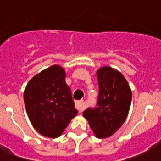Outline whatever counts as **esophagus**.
I'll return each instance as SVG.
<instances>
[{"instance_id":"1","label":"esophagus","mask_w":161,"mask_h":161,"mask_svg":"<svg viewBox=\"0 0 161 161\" xmlns=\"http://www.w3.org/2000/svg\"><path fill=\"white\" fill-rule=\"evenodd\" d=\"M75 105H76V108H77V109L78 110V111H82L83 109H84V107H85V106H84V101L76 102Z\"/></svg>"}]
</instances>
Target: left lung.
I'll return each instance as SVG.
<instances>
[{
	"label": "left lung",
	"instance_id": "8db88e82",
	"mask_svg": "<svg viewBox=\"0 0 161 161\" xmlns=\"http://www.w3.org/2000/svg\"><path fill=\"white\" fill-rule=\"evenodd\" d=\"M97 77L99 86L97 106L85 109L83 115L96 137L104 139L114 135L124 123L132 91L123 75L111 67L100 68Z\"/></svg>",
	"mask_w": 161,
	"mask_h": 161
}]
</instances>
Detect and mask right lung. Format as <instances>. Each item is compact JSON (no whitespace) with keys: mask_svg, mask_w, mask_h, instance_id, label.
<instances>
[{"mask_svg":"<svg viewBox=\"0 0 161 161\" xmlns=\"http://www.w3.org/2000/svg\"><path fill=\"white\" fill-rule=\"evenodd\" d=\"M24 103L33 128L49 138L62 135L77 114L65 71L52 65L31 79L24 91Z\"/></svg>","mask_w":161,"mask_h":161,"instance_id":"right-lung-1","label":"right lung"}]
</instances>
